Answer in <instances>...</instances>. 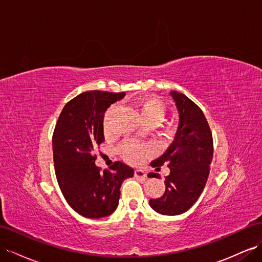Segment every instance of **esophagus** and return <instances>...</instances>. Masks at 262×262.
<instances>
[{"instance_id": "34e87169", "label": "esophagus", "mask_w": 262, "mask_h": 262, "mask_svg": "<svg viewBox=\"0 0 262 262\" xmlns=\"http://www.w3.org/2000/svg\"><path fill=\"white\" fill-rule=\"evenodd\" d=\"M134 176L138 179L144 180L146 178V173L143 171V169H136V171H134Z\"/></svg>"}]
</instances>
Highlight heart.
<instances>
[{
  "mask_svg": "<svg viewBox=\"0 0 262 262\" xmlns=\"http://www.w3.org/2000/svg\"><path fill=\"white\" fill-rule=\"evenodd\" d=\"M117 109V105L114 104L105 111L104 118H103V125L104 129L108 130L110 124V119L114 115V112ZM138 111L142 122L151 121L157 123L161 118L164 116L165 107L163 102L157 98L147 97L141 100L138 104ZM120 152H121L122 157L130 162L132 164H139L142 162L148 153V148L145 145L136 144V143H124L120 147Z\"/></svg>",
  "mask_w": 262,
  "mask_h": 262,
  "instance_id": "heart-1",
  "label": "heart"
}]
</instances>
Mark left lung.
I'll return each instance as SVG.
<instances>
[{
	"label": "left lung",
	"instance_id": "obj_1",
	"mask_svg": "<svg viewBox=\"0 0 262 262\" xmlns=\"http://www.w3.org/2000/svg\"><path fill=\"white\" fill-rule=\"evenodd\" d=\"M179 111L180 122L174 141L165 153L153 161V167L166 164L165 192L160 199L150 200V206L162 215L185 213L200 199L213 161V136L203 111L185 95L171 91ZM157 168V169H158ZM152 178H159L153 173Z\"/></svg>",
	"mask_w": 262,
	"mask_h": 262
}]
</instances>
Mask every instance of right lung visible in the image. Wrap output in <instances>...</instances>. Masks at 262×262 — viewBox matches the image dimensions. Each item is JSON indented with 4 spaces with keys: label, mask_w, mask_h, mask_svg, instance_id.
Here are the masks:
<instances>
[{
    "label": "right lung",
    "mask_w": 262,
    "mask_h": 262,
    "mask_svg": "<svg viewBox=\"0 0 262 262\" xmlns=\"http://www.w3.org/2000/svg\"><path fill=\"white\" fill-rule=\"evenodd\" d=\"M125 93L91 90L68 101L53 133L55 173L65 200L83 217L101 218L117 209L122 182L132 178L129 165L117 161L97 167L94 150L104 141L103 117Z\"/></svg>",
    "instance_id": "1"
}]
</instances>
